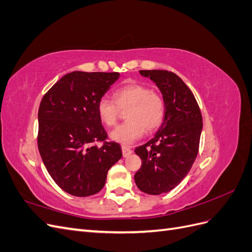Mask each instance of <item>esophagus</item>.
I'll list each match as a JSON object with an SVG mask.
<instances>
[{
	"label": "esophagus",
	"mask_w": 252,
	"mask_h": 252,
	"mask_svg": "<svg viewBox=\"0 0 252 252\" xmlns=\"http://www.w3.org/2000/svg\"><path fill=\"white\" fill-rule=\"evenodd\" d=\"M122 152H123V157L126 158V157L130 156V155L132 154V150H131V148L129 147V146H126V145H123V146H122Z\"/></svg>",
	"instance_id": "obj_1"
}]
</instances>
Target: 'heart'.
Returning <instances> with one entry per match:
<instances>
[{
	"mask_svg": "<svg viewBox=\"0 0 252 252\" xmlns=\"http://www.w3.org/2000/svg\"><path fill=\"white\" fill-rule=\"evenodd\" d=\"M113 98L114 101L104 96L96 105L98 118L108 127L116 125L121 109H128L126 112L128 121L110 133L112 140L130 144L141 138L145 128L147 131H155L163 124L165 101L150 86L140 83L126 84L114 91Z\"/></svg>",
	"mask_w": 252,
	"mask_h": 252,
	"instance_id": "heart-1",
	"label": "heart"
}]
</instances>
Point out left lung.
Here are the masks:
<instances>
[{
	"label": "left lung",
	"mask_w": 252,
	"mask_h": 252,
	"mask_svg": "<svg viewBox=\"0 0 252 252\" xmlns=\"http://www.w3.org/2000/svg\"><path fill=\"white\" fill-rule=\"evenodd\" d=\"M156 83L165 101V118L155 138L135 148L142 159L134 181L148 194L169 192L184 179L199 152L203 119L191 90L167 70H140Z\"/></svg>",
	"instance_id": "1"
}]
</instances>
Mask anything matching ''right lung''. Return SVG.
I'll return each mask as SVG.
<instances>
[{
  "label": "right lung",
  "instance_id": "1",
  "mask_svg": "<svg viewBox=\"0 0 252 252\" xmlns=\"http://www.w3.org/2000/svg\"><path fill=\"white\" fill-rule=\"evenodd\" d=\"M119 77V72L67 73L41 101L37 147L52 180L71 195L97 193L122 158L120 145L105 141L107 132L96 110ZM96 141L104 143L97 147Z\"/></svg>",
  "mask_w": 252,
  "mask_h": 252
}]
</instances>
